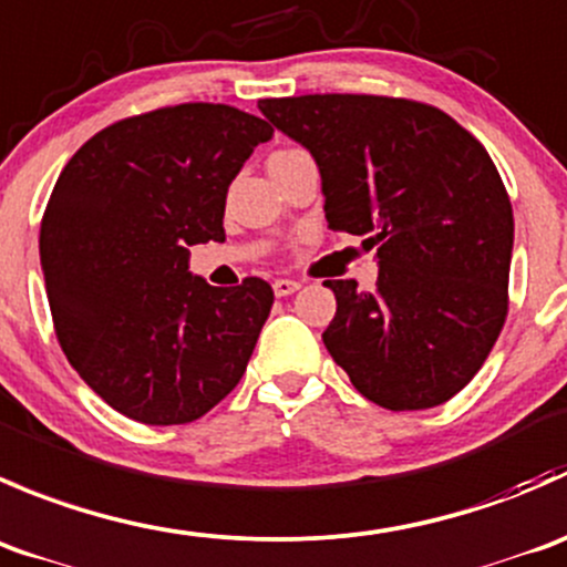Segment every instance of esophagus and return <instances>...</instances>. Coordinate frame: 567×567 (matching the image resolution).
Returning a JSON list of instances; mask_svg holds the SVG:
<instances>
[{
    "label": "esophagus",
    "instance_id": "obj_1",
    "mask_svg": "<svg viewBox=\"0 0 567 567\" xmlns=\"http://www.w3.org/2000/svg\"><path fill=\"white\" fill-rule=\"evenodd\" d=\"M297 289H300V284L289 281V278H278V281L272 284V291H276V297H289V295H295Z\"/></svg>",
    "mask_w": 567,
    "mask_h": 567
}]
</instances>
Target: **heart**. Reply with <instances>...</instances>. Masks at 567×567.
I'll list each match as a JSON object with an SVG mask.
<instances>
[{
  "mask_svg": "<svg viewBox=\"0 0 567 567\" xmlns=\"http://www.w3.org/2000/svg\"><path fill=\"white\" fill-rule=\"evenodd\" d=\"M289 154H297V148H289V151H278V154H272L270 159H276V156H289Z\"/></svg>",
  "mask_w": 567,
  "mask_h": 567,
  "instance_id": "1",
  "label": "heart"
}]
</instances>
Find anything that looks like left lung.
<instances>
[{
  "instance_id": "left-lung-1",
  "label": "left lung",
  "mask_w": 567,
  "mask_h": 567,
  "mask_svg": "<svg viewBox=\"0 0 567 567\" xmlns=\"http://www.w3.org/2000/svg\"><path fill=\"white\" fill-rule=\"evenodd\" d=\"M259 110L311 151L328 226L378 248L374 291L324 281L333 361L389 411L452 400L507 317L513 206L487 151L422 101L313 93L261 99Z\"/></svg>"
}]
</instances>
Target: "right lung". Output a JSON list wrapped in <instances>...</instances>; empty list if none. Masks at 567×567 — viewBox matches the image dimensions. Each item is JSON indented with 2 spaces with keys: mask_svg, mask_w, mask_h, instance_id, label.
I'll return each instance as SVG.
<instances>
[{
  "mask_svg": "<svg viewBox=\"0 0 567 567\" xmlns=\"http://www.w3.org/2000/svg\"><path fill=\"white\" fill-rule=\"evenodd\" d=\"M270 137L237 106H162L101 128L60 173L41 223L54 330L123 416L195 422L243 380L272 286H209L189 248L226 239L228 184Z\"/></svg>",
  "mask_w": 567,
  "mask_h": 567,
  "instance_id": "add662e5",
  "label": "right lung"
}]
</instances>
